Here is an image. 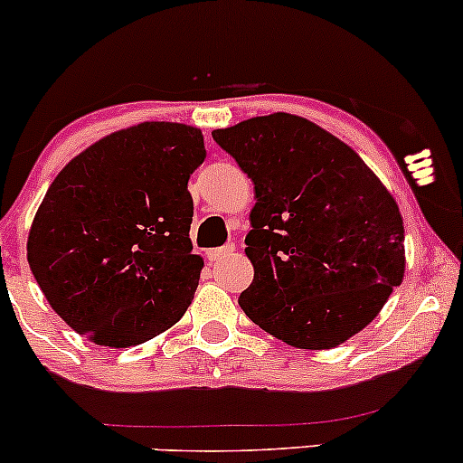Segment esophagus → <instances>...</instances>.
Returning <instances> with one entry per match:
<instances>
[{
	"mask_svg": "<svg viewBox=\"0 0 463 463\" xmlns=\"http://www.w3.org/2000/svg\"><path fill=\"white\" fill-rule=\"evenodd\" d=\"M235 252V243H226V246L222 248H215V250H209V259L211 261H222V259H226L228 254Z\"/></svg>",
	"mask_w": 463,
	"mask_h": 463,
	"instance_id": "34e87169",
	"label": "esophagus"
}]
</instances>
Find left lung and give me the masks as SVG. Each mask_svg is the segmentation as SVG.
<instances>
[{
  "label": "left lung",
  "instance_id": "obj_1",
  "mask_svg": "<svg viewBox=\"0 0 463 463\" xmlns=\"http://www.w3.org/2000/svg\"><path fill=\"white\" fill-rule=\"evenodd\" d=\"M213 139L254 183L243 313L305 350L364 331L405 276L394 195L353 147L305 117H252Z\"/></svg>",
  "mask_w": 463,
  "mask_h": 463
}]
</instances>
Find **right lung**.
Wrapping results in <instances>:
<instances>
[{
  "label": "right lung",
  "instance_id": "obj_1",
  "mask_svg": "<svg viewBox=\"0 0 463 463\" xmlns=\"http://www.w3.org/2000/svg\"><path fill=\"white\" fill-rule=\"evenodd\" d=\"M200 128L143 121L95 141L58 172L28 235V263L73 331L109 348L172 328L198 289L189 176Z\"/></svg>",
  "mask_w": 463,
  "mask_h": 463
}]
</instances>
